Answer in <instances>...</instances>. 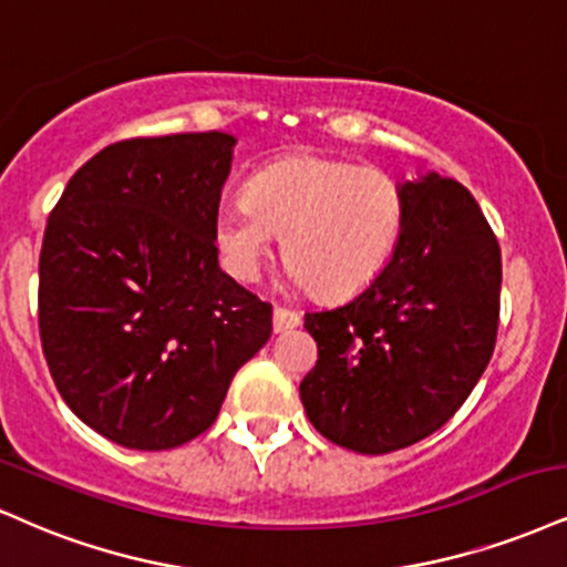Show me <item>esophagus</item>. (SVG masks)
<instances>
[{"instance_id":"obj_1","label":"esophagus","mask_w":567,"mask_h":567,"mask_svg":"<svg viewBox=\"0 0 567 567\" xmlns=\"http://www.w3.org/2000/svg\"><path fill=\"white\" fill-rule=\"evenodd\" d=\"M271 324H275V332H288L292 327L301 324V317H298L292 309H285V306H277L275 317H271Z\"/></svg>"}]
</instances>
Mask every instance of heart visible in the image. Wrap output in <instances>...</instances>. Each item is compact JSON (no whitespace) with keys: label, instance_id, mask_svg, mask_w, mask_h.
Returning <instances> with one entry per match:
<instances>
[{"label":"heart","instance_id":"1","mask_svg":"<svg viewBox=\"0 0 567 567\" xmlns=\"http://www.w3.org/2000/svg\"><path fill=\"white\" fill-rule=\"evenodd\" d=\"M401 184L380 168L322 155L277 161L248 182L245 197L216 210L214 237L224 269L256 282L277 235L296 288L351 296L385 269L404 229Z\"/></svg>","mask_w":567,"mask_h":567}]
</instances>
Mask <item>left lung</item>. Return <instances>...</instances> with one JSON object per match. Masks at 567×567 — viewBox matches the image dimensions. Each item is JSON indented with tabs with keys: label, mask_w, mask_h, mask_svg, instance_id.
I'll return each mask as SVG.
<instances>
[{
	"label": "left lung",
	"mask_w": 567,
	"mask_h": 567,
	"mask_svg": "<svg viewBox=\"0 0 567 567\" xmlns=\"http://www.w3.org/2000/svg\"><path fill=\"white\" fill-rule=\"evenodd\" d=\"M401 189L404 229L385 269L303 322L319 349L301 383L306 414L359 454L406 449L454 417L499 324L502 250L475 197L435 172Z\"/></svg>",
	"instance_id": "8db88e82"
}]
</instances>
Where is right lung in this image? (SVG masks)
I'll return each mask as SVG.
<instances>
[{
    "instance_id": "obj_1",
    "label": "right lung",
    "mask_w": 567,
    "mask_h": 567,
    "mask_svg": "<svg viewBox=\"0 0 567 567\" xmlns=\"http://www.w3.org/2000/svg\"><path fill=\"white\" fill-rule=\"evenodd\" d=\"M237 140L115 142L68 182L39 258V332L71 412L126 449L214 425L271 336V306L218 266L214 221Z\"/></svg>"
}]
</instances>
